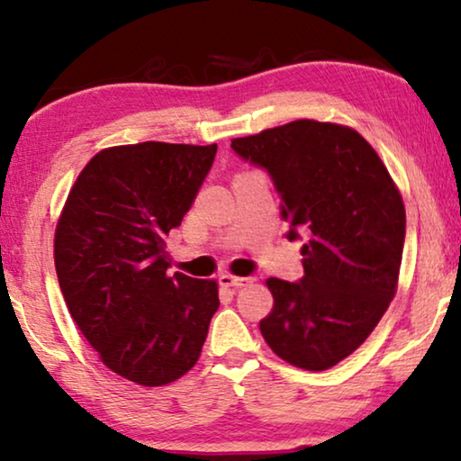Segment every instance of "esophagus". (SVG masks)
Returning a JSON list of instances; mask_svg holds the SVG:
<instances>
[{"mask_svg":"<svg viewBox=\"0 0 461 461\" xmlns=\"http://www.w3.org/2000/svg\"><path fill=\"white\" fill-rule=\"evenodd\" d=\"M218 281H220V285H222V287H245V285H251V283H254L251 276H235V275H229V273L220 275Z\"/></svg>","mask_w":461,"mask_h":461,"instance_id":"34e87169","label":"esophagus"}]
</instances>
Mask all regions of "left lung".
<instances>
[{
	"label": "left lung",
	"mask_w": 461,
	"mask_h": 461,
	"mask_svg": "<svg viewBox=\"0 0 461 461\" xmlns=\"http://www.w3.org/2000/svg\"><path fill=\"white\" fill-rule=\"evenodd\" d=\"M230 147L270 174L289 241L298 230L308 239L298 283L267 279L275 304L262 336L294 367L330 369L369 338L396 294L405 243L399 188L348 125L298 119Z\"/></svg>",
	"instance_id": "1"
}]
</instances>
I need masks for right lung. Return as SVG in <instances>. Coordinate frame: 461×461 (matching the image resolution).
Instances as JSON below:
<instances>
[{"label": "right lung", "instance_id": "1", "mask_svg": "<svg viewBox=\"0 0 461 461\" xmlns=\"http://www.w3.org/2000/svg\"><path fill=\"white\" fill-rule=\"evenodd\" d=\"M216 149L153 140L103 149L56 224V275L75 325L113 374L140 386H166L194 367L220 306L218 283L169 276L166 251Z\"/></svg>", "mask_w": 461, "mask_h": 461}]
</instances>
